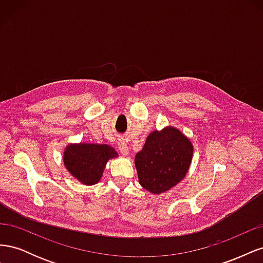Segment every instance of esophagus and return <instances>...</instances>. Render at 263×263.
Here are the masks:
<instances>
[{
  "instance_id": "esophagus-1",
  "label": "esophagus",
  "mask_w": 263,
  "mask_h": 263,
  "mask_svg": "<svg viewBox=\"0 0 263 263\" xmlns=\"http://www.w3.org/2000/svg\"><path fill=\"white\" fill-rule=\"evenodd\" d=\"M117 147H118L119 151H121V153H122L124 156H127V155H128V151H129V150H128V146H127V142H126L123 138L118 139Z\"/></svg>"
}]
</instances>
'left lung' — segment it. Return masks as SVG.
Listing matches in <instances>:
<instances>
[{"instance_id":"obj_1","label":"left lung","mask_w":263,"mask_h":263,"mask_svg":"<svg viewBox=\"0 0 263 263\" xmlns=\"http://www.w3.org/2000/svg\"><path fill=\"white\" fill-rule=\"evenodd\" d=\"M193 156V145L172 126L151 132L135 157L140 185L154 194L176 186L186 176Z\"/></svg>"}]
</instances>
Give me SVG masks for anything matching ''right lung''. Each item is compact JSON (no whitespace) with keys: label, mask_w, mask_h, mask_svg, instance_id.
Here are the masks:
<instances>
[{"label":"right lung","mask_w":263,"mask_h":263,"mask_svg":"<svg viewBox=\"0 0 263 263\" xmlns=\"http://www.w3.org/2000/svg\"><path fill=\"white\" fill-rule=\"evenodd\" d=\"M118 155L113 147L99 144H71L63 154V163L72 176L85 185L98 183L106 162Z\"/></svg>","instance_id":"right-lung-1"}]
</instances>
